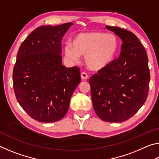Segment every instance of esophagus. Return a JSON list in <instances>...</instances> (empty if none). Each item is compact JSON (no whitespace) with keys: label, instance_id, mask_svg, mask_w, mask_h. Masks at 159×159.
<instances>
[{"label":"esophagus","instance_id":"1","mask_svg":"<svg viewBox=\"0 0 159 159\" xmlns=\"http://www.w3.org/2000/svg\"><path fill=\"white\" fill-rule=\"evenodd\" d=\"M80 76H81V79H83V80L87 79L88 77L87 73H85V72H82L81 74H80Z\"/></svg>","mask_w":159,"mask_h":159}]
</instances>
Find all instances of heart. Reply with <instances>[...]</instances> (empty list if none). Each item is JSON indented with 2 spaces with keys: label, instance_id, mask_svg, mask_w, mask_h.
<instances>
[{
  "label": "heart",
  "instance_id": "heart-1",
  "mask_svg": "<svg viewBox=\"0 0 159 159\" xmlns=\"http://www.w3.org/2000/svg\"><path fill=\"white\" fill-rule=\"evenodd\" d=\"M119 42L114 34L102 31L79 34L74 38L72 45L64 48L66 57L76 61L79 55L85 56V62L88 69L100 71L112 63L116 56Z\"/></svg>",
  "mask_w": 159,
  "mask_h": 159
}]
</instances>
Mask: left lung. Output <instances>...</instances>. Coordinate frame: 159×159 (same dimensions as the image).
<instances>
[{
	"label": "left lung",
	"mask_w": 159,
	"mask_h": 159,
	"mask_svg": "<svg viewBox=\"0 0 159 159\" xmlns=\"http://www.w3.org/2000/svg\"><path fill=\"white\" fill-rule=\"evenodd\" d=\"M106 28L122 39V50L109 66L90 78L91 97L99 118L119 123L134 116L146 102L150 72L147 54L138 37L117 26Z\"/></svg>",
	"instance_id": "left-lung-1"
}]
</instances>
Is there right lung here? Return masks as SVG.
Returning <instances> with one entry per match:
<instances>
[{
    "instance_id": "add662e5",
    "label": "right lung",
    "mask_w": 159,
    "mask_h": 159,
    "mask_svg": "<svg viewBox=\"0 0 159 159\" xmlns=\"http://www.w3.org/2000/svg\"><path fill=\"white\" fill-rule=\"evenodd\" d=\"M73 23L36 28L19 48L13 69V88L22 109L40 122L61 119L80 82L78 66L61 64V40Z\"/></svg>"
}]
</instances>
